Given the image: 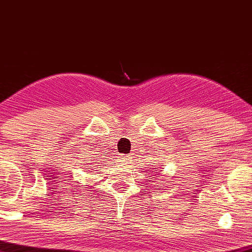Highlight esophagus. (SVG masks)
<instances>
[{"label":"esophagus","instance_id":"1","mask_svg":"<svg viewBox=\"0 0 252 252\" xmlns=\"http://www.w3.org/2000/svg\"><path fill=\"white\" fill-rule=\"evenodd\" d=\"M119 158H120V161L121 162H123V163H127L130 161V155H126V154H121L119 157Z\"/></svg>","mask_w":252,"mask_h":252}]
</instances>
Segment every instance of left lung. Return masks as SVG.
<instances>
[{
    "label": "left lung",
    "mask_w": 252,
    "mask_h": 252,
    "mask_svg": "<svg viewBox=\"0 0 252 252\" xmlns=\"http://www.w3.org/2000/svg\"><path fill=\"white\" fill-rule=\"evenodd\" d=\"M161 171H162V170H161Z\"/></svg>",
    "instance_id": "1"
}]
</instances>
